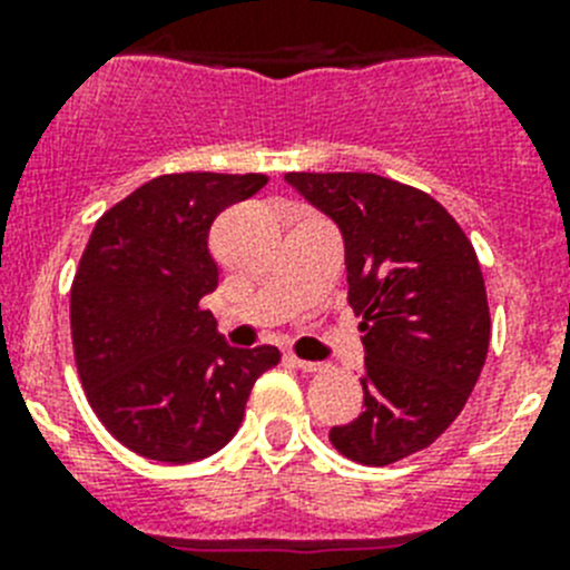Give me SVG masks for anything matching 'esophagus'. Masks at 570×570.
Here are the masks:
<instances>
[{"label":"esophagus","instance_id":"34e87169","mask_svg":"<svg viewBox=\"0 0 570 570\" xmlns=\"http://www.w3.org/2000/svg\"><path fill=\"white\" fill-rule=\"evenodd\" d=\"M291 365L299 367L302 374H322L325 371V365L322 362H311V360H299V356H288Z\"/></svg>","mask_w":570,"mask_h":570}]
</instances>
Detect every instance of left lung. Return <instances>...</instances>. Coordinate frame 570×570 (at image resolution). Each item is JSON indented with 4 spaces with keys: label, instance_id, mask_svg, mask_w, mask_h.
Wrapping results in <instances>:
<instances>
[{
    "label": "left lung",
    "instance_id": "1",
    "mask_svg": "<svg viewBox=\"0 0 570 570\" xmlns=\"http://www.w3.org/2000/svg\"><path fill=\"white\" fill-rule=\"evenodd\" d=\"M345 242L347 302L365 331L362 411L331 428L347 460L391 465L460 416L488 356L491 314L473 245L411 185L376 174H285Z\"/></svg>",
    "mask_w": 570,
    "mask_h": 570
}]
</instances>
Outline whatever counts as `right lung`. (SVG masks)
<instances>
[{
  "mask_svg": "<svg viewBox=\"0 0 570 570\" xmlns=\"http://www.w3.org/2000/svg\"><path fill=\"white\" fill-rule=\"evenodd\" d=\"M265 174H168L94 228L70 288L79 380L102 425L134 454L185 465L236 434L274 345L234 347L203 296L219 285L210 225L265 188Z\"/></svg>",
  "mask_w": 570,
  "mask_h": 570,
  "instance_id": "obj_1",
  "label": "right lung"
}]
</instances>
